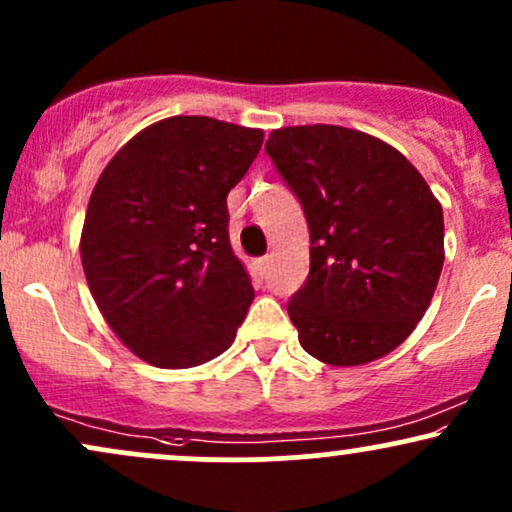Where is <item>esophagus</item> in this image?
<instances>
[{
  "instance_id": "1",
  "label": "esophagus",
  "mask_w": 512,
  "mask_h": 512,
  "mask_svg": "<svg viewBox=\"0 0 512 512\" xmlns=\"http://www.w3.org/2000/svg\"><path fill=\"white\" fill-rule=\"evenodd\" d=\"M252 267H255V274L260 276V279H264V274H267V269H269V257H260V260H255Z\"/></svg>"
}]
</instances>
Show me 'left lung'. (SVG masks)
<instances>
[{
    "instance_id": "left-lung-1",
    "label": "left lung",
    "mask_w": 512,
    "mask_h": 512,
    "mask_svg": "<svg viewBox=\"0 0 512 512\" xmlns=\"http://www.w3.org/2000/svg\"><path fill=\"white\" fill-rule=\"evenodd\" d=\"M264 149L310 231V274L289 301L301 346L330 366L390 354L424 317L443 269L431 187L397 149L356 129L281 127Z\"/></svg>"
}]
</instances>
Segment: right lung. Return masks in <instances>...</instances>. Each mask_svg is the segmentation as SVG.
<instances>
[{
    "instance_id": "obj_1",
    "label": "right lung",
    "mask_w": 512,
    "mask_h": 512,
    "mask_svg": "<svg viewBox=\"0 0 512 512\" xmlns=\"http://www.w3.org/2000/svg\"><path fill=\"white\" fill-rule=\"evenodd\" d=\"M264 132L202 115L142 129L98 178L81 231L93 301L158 368H192L236 339L255 289L228 240L226 197Z\"/></svg>"
}]
</instances>
